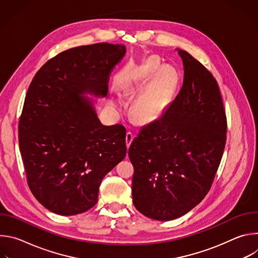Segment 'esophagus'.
Listing matches in <instances>:
<instances>
[{
	"mask_svg": "<svg viewBox=\"0 0 258 258\" xmlns=\"http://www.w3.org/2000/svg\"><path fill=\"white\" fill-rule=\"evenodd\" d=\"M134 135L131 133V132H127L126 133V136H125V143H126V147L128 148V147L131 146V144H132V142H133V140H134Z\"/></svg>",
	"mask_w": 258,
	"mask_h": 258,
	"instance_id": "1",
	"label": "esophagus"
}]
</instances>
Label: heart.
<instances>
[{"mask_svg":"<svg viewBox=\"0 0 258 258\" xmlns=\"http://www.w3.org/2000/svg\"><path fill=\"white\" fill-rule=\"evenodd\" d=\"M150 78L152 81L144 89L134 105L135 115L143 122L153 121L162 114L178 84L177 72L173 67L167 65L160 67L159 60L155 57H150L137 72L132 73L128 81L121 85V89L125 93H130L135 89L142 88ZM110 105L115 111H120L123 107V103L119 99H112Z\"/></svg>","mask_w":258,"mask_h":258,"instance_id":"1","label":"heart"}]
</instances>
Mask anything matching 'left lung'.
Here are the masks:
<instances>
[{
    "label": "left lung",
    "instance_id": "obj_1",
    "mask_svg": "<svg viewBox=\"0 0 258 258\" xmlns=\"http://www.w3.org/2000/svg\"><path fill=\"white\" fill-rule=\"evenodd\" d=\"M182 87L161 118L142 127L128 149L133 202L145 216L175 219L198 205L211 188L227 138L218 85L188 52Z\"/></svg>",
    "mask_w": 258,
    "mask_h": 258
}]
</instances>
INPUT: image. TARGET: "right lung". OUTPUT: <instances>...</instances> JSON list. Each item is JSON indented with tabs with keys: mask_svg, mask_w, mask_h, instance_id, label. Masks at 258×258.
<instances>
[{
	"mask_svg": "<svg viewBox=\"0 0 258 258\" xmlns=\"http://www.w3.org/2000/svg\"><path fill=\"white\" fill-rule=\"evenodd\" d=\"M123 45L66 50L36 72L18 125L28 187L43 206L75 215L98 202L104 176L126 155L125 127L104 125L86 94L105 97Z\"/></svg>",
	"mask_w": 258,
	"mask_h": 258,
	"instance_id": "1",
	"label": "right lung"
}]
</instances>
